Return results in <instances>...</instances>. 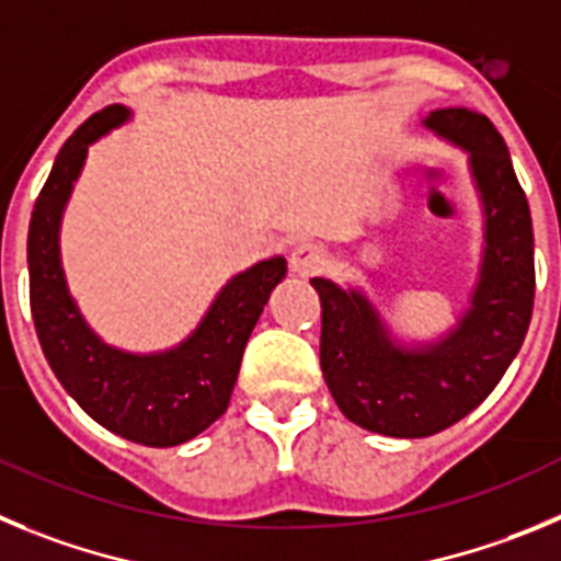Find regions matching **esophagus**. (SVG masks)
I'll use <instances>...</instances> for the list:
<instances>
[{"label": "esophagus", "mask_w": 561, "mask_h": 561, "mask_svg": "<svg viewBox=\"0 0 561 561\" xmlns=\"http://www.w3.org/2000/svg\"><path fill=\"white\" fill-rule=\"evenodd\" d=\"M327 265V251L316 243H299L290 251V268L296 276H312Z\"/></svg>", "instance_id": "34e87169"}]
</instances>
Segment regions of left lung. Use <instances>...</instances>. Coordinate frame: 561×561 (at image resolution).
Returning <instances> with one entry per match:
<instances>
[{"label":"left lung","instance_id":"obj_1","mask_svg":"<svg viewBox=\"0 0 561 561\" xmlns=\"http://www.w3.org/2000/svg\"><path fill=\"white\" fill-rule=\"evenodd\" d=\"M467 153L483 215L481 260L467 307L436 337H402L363 287L316 276L321 371L341 413L393 438H422L476 411L526 341L534 310V229L503 136L476 111L422 119Z\"/></svg>","mask_w":561,"mask_h":561}]
</instances>
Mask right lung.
<instances>
[{"instance_id":"right-lung-1","label":"right lung","mask_w":561,"mask_h":561,"mask_svg":"<svg viewBox=\"0 0 561 561\" xmlns=\"http://www.w3.org/2000/svg\"><path fill=\"white\" fill-rule=\"evenodd\" d=\"M130 117L134 111L125 105H108L60 148L30 218V310L49 368L98 425L145 447H175L204 433L229 408L245 343L271 290L285 279L287 260L268 256L231 276L175 346L130 352L103 341L69 293L60 220L89 148Z\"/></svg>"}]
</instances>
